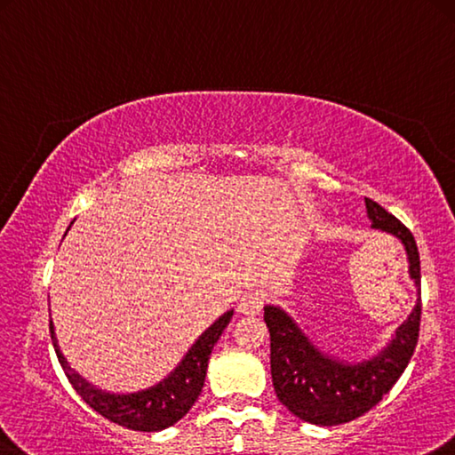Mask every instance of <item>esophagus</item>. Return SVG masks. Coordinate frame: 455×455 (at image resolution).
<instances>
[{
    "instance_id": "esophagus-1",
    "label": "esophagus",
    "mask_w": 455,
    "mask_h": 455,
    "mask_svg": "<svg viewBox=\"0 0 455 455\" xmlns=\"http://www.w3.org/2000/svg\"><path fill=\"white\" fill-rule=\"evenodd\" d=\"M263 304H265L263 293L249 291V293H244L239 301V312L244 315H257L259 312H261Z\"/></svg>"
}]
</instances>
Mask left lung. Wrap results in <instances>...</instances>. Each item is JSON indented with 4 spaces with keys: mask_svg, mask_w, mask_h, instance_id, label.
<instances>
[{
    "mask_svg": "<svg viewBox=\"0 0 455 455\" xmlns=\"http://www.w3.org/2000/svg\"><path fill=\"white\" fill-rule=\"evenodd\" d=\"M364 202L372 228L385 230L403 243L409 275L421 295L419 251L411 230L374 200ZM419 322L421 298L377 356L363 363H344L315 348L283 309L265 306V323L271 336V377L277 399L295 417L314 425H340L356 419L377 405L407 369L419 340Z\"/></svg>",
    "mask_w": 455,
    "mask_h": 455,
    "instance_id": "left-lung-1",
    "label": "left lung"
}]
</instances>
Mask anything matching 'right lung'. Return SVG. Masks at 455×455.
I'll return each mask as SVG.
<instances>
[{"mask_svg": "<svg viewBox=\"0 0 455 455\" xmlns=\"http://www.w3.org/2000/svg\"><path fill=\"white\" fill-rule=\"evenodd\" d=\"M230 318H233V309L222 314L211 328L202 331V336L192 344V348L186 352V356L182 358V363L176 366L174 372H170L164 380L146 388V391H137L129 395L100 391V388H95L91 383H86L81 374L72 371L67 358L62 356L59 344H56L52 320H50V336H52L56 356H59V363L64 374H67L68 383L86 405L95 409L99 415L105 417V419L124 425L127 429L162 431L182 419V417L192 409L194 403H196L202 387H204L208 358H211L214 344L219 342V338L228 326Z\"/></svg>", "mask_w": 455, "mask_h": 455, "instance_id": "1", "label": "right lung"}]
</instances>
